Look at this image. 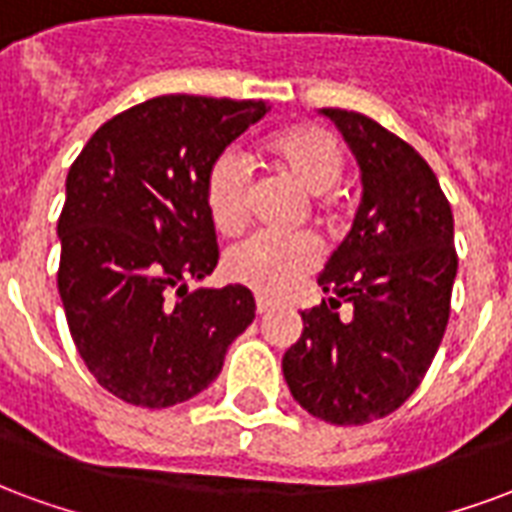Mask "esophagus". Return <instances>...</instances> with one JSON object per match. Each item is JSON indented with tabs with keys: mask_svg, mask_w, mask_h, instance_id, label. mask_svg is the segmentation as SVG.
Here are the masks:
<instances>
[{
	"mask_svg": "<svg viewBox=\"0 0 512 512\" xmlns=\"http://www.w3.org/2000/svg\"><path fill=\"white\" fill-rule=\"evenodd\" d=\"M272 302L264 300V297H256V313H270Z\"/></svg>",
	"mask_w": 512,
	"mask_h": 512,
	"instance_id": "1",
	"label": "esophagus"
}]
</instances>
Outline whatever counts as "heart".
Wrapping results in <instances>:
<instances>
[{
	"label": "heart",
	"mask_w": 512,
	"mask_h": 512,
	"mask_svg": "<svg viewBox=\"0 0 512 512\" xmlns=\"http://www.w3.org/2000/svg\"><path fill=\"white\" fill-rule=\"evenodd\" d=\"M272 166L311 193V212L316 220L330 223L335 215V196L330 193L346 169V152L333 130L319 125H294L270 136L264 144ZM207 210L223 234H237L248 223L253 199L251 166L240 149H223L207 171ZM319 245L308 234L275 237L253 234L231 245L223 256V272L231 283L248 286L264 297H281L316 270Z\"/></svg>",
	"instance_id": "b5f03b06"
}]
</instances>
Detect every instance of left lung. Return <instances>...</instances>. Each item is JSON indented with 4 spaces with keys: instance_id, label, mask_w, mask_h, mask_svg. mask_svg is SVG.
<instances>
[{
    "instance_id": "left-lung-1",
    "label": "left lung",
    "mask_w": 512,
    "mask_h": 512,
    "mask_svg": "<svg viewBox=\"0 0 512 512\" xmlns=\"http://www.w3.org/2000/svg\"><path fill=\"white\" fill-rule=\"evenodd\" d=\"M360 166L352 229L319 275V308L283 354L294 401L333 425L387 417L420 387L450 319L453 210L417 149L357 111L322 108ZM341 301L353 316L341 320Z\"/></svg>"
}]
</instances>
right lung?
<instances>
[{
    "mask_svg": "<svg viewBox=\"0 0 512 512\" xmlns=\"http://www.w3.org/2000/svg\"><path fill=\"white\" fill-rule=\"evenodd\" d=\"M264 100L163 95L95 130L67 171L57 286L81 360L133 406L188 401L256 316L240 283L188 292L218 264L207 171Z\"/></svg>",
    "mask_w": 512,
    "mask_h": 512,
    "instance_id": "obj_1",
    "label": "right lung"
}]
</instances>
